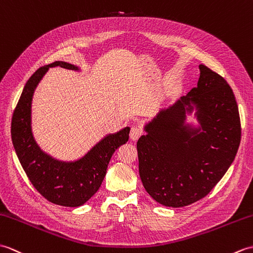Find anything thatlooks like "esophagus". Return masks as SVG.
Wrapping results in <instances>:
<instances>
[{
	"mask_svg": "<svg viewBox=\"0 0 253 253\" xmlns=\"http://www.w3.org/2000/svg\"><path fill=\"white\" fill-rule=\"evenodd\" d=\"M142 134H143V130H142L141 126H133L131 127L130 137H131V139H133V141H136V139H138L139 137H141Z\"/></svg>",
	"mask_w": 253,
	"mask_h": 253,
	"instance_id": "esophagus-1",
	"label": "esophagus"
}]
</instances>
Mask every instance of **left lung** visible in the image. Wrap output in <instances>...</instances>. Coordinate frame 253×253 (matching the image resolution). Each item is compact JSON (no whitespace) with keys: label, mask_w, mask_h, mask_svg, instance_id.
I'll list each match as a JSON object with an SVG mask.
<instances>
[{"label":"left lung","mask_w":253,"mask_h":253,"mask_svg":"<svg viewBox=\"0 0 253 253\" xmlns=\"http://www.w3.org/2000/svg\"><path fill=\"white\" fill-rule=\"evenodd\" d=\"M199 70L197 86L146 126L147 134L136 144L146 192L167 207L181 208L206 197L228 170L240 144L232 87L207 66L200 65ZM190 103L199 108L200 133L182 126L184 106Z\"/></svg>","instance_id":"8db88e82"}]
</instances>
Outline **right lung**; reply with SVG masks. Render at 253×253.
<instances>
[{
	"label": "right lung",
	"instance_id": "1",
	"mask_svg": "<svg viewBox=\"0 0 253 253\" xmlns=\"http://www.w3.org/2000/svg\"><path fill=\"white\" fill-rule=\"evenodd\" d=\"M77 69L64 61L42 66L33 74L22 91L12 118V141L17 157L39 193L49 203L64 207H79L97 192L107 172L111 156L128 141L130 127L110 134L82 159L60 162L45 155L33 139L30 126L31 99L35 88L49 67Z\"/></svg>",
	"mask_w": 253,
	"mask_h": 253
}]
</instances>
